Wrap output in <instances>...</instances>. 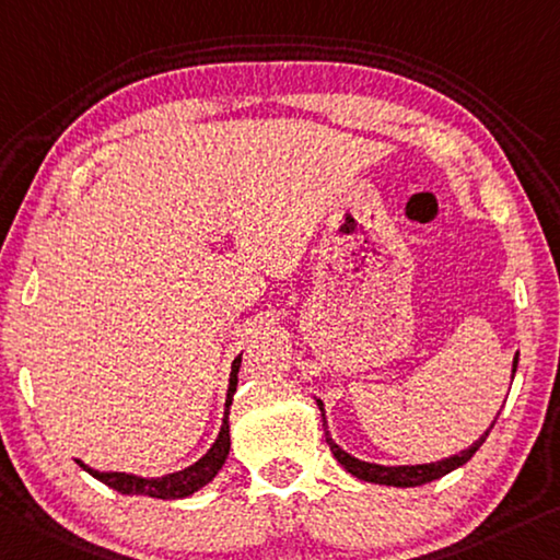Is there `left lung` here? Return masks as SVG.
<instances>
[{
  "instance_id": "left-lung-1",
  "label": "left lung",
  "mask_w": 560,
  "mask_h": 560,
  "mask_svg": "<svg viewBox=\"0 0 560 560\" xmlns=\"http://www.w3.org/2000/svg\"><path fill=\"white\" fill-rule=\"evenodd\" d=\"M518 369V353L516 359H513V374H516ZM318 408H322V419H324V433H326V443L328 448H331L334 458L339 460V464L349 471L351 476L361 478V481H369V483H378V486H396V488H411V486H421V483H431L436 481V478L446 476L454 471V468L464 466L466 460H471V456L476 454L478 448H481V443L486 441L488 433H491L493 423L488 425L483 431V436L478 439L474 446H468L466 451H460V454L451 456V458H441V460H433V464H416V466H381V464H369V460H361V458H353L351 454H346V451L339 446L331 439V433H328V425H326V411H324V404L316 398Z\"/></svg>"
}]
</instances>
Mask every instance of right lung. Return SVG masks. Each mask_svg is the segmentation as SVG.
I'll return each instance as SVG.
<instances>
[{"label": "right lung", "mask_w": 560, "mask_h": 560, "mask_svg": "<svg viewBox=\"0 0 560 560\" xmlns=\"http://www.w3.org/2000/svg\"><path fill=\"white\" fill-rule=\"evenodd\" d=\"M238 366H242V353L232 363V376H229V392H226V408H224V421H221L219 436L211 443V448L203 454L197 464L182 468L176 474H166L162 478H141L135 474H119V471H94L82 460H77L79 466L84 468L89 476H94L96 481L106 483L114 491L124 495H149V499H162V501H174V499H186V495L197 493L199 488L211 483L217 474L224 466L229 456V448H232V436H229V406L234 401L236 384H238Z\"/></svg>", "instance_id": "add662e5"}]
</instances>
